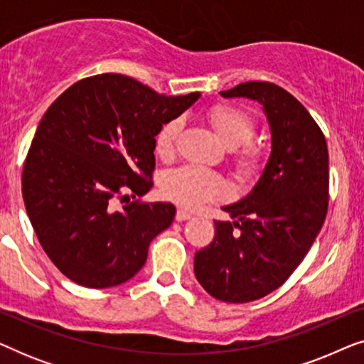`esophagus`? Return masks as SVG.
I'll return each mask as SVG.
<instances>
[{"label": "esophagus", "mask_w": 364, "mask_h": 364, "mask_svg": "<svg viewBox=\"0 0 364 364\" xmlns=\"http://www.w3.org/2000/svg\"><path fill=\"white\" fill-rule=\"evenodd\" d=\"M192 217V213L186 210V208H178L177 213H176V220L177 222H183V220H188V218Z\"/></svg>", "instance_id": "obj_1"}]
</instances>
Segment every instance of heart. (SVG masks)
Wrapping results in <instances>:
<instances>
[{
  "label": "heart",
  "mask_w": 364,
  "mask_h": 364,
  "mask_svg": "<svg viewBox=\"0 0 364 364\" xmlns=\"http://www.w3.org/2000/svg\"><path fill=\"white\" fill-rule=\"evenodd\" d=\"M207 119L220 141L232 151L230 161L235 176L240 181L255 178L267 164V149L263 144L252 141L257 129L255 116L238 104L222 102L208 109ZM181 132V119H168L162 124L154 139L157 157L168 161L173 156ZM162 192L183 207H197L222 198L227 193V183L218 173L187 166L164 177Z\"/></svg>",
  "instance_id": "b5f03b06"
}]
</instances>
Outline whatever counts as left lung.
<instances>
[{
  "mask_svg": "<svg viewBox=\"0 0 364 364\" xmlns=\"http://www.w3.org/2000/svg\"><path fill=\"white\" fill-rule=\"evenodd\" d=\"M223 97L255 99L272 129V154L245 198L223 207L215 237L196 253L193 270L208 295L227 303L267 296L285 283L310 250L328 210V147L305 106L268 81H248Z\"/></svg>",
  "mask_w": 364,
  "mask_h": 364,
  "instance_id": "left-lung-1",
  "label": "left lung"
}]
</instances>
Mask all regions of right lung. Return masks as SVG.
I'll return each mask as SVG.
<instances>
[{"instance_id":"add662e5","label":"right lung","mask_w":364,"mask_h":364,"mask_svg":"<svg viewBox=\"0 0 364 364\" xmlns=\"http://www.w3.org/2000/svg\"><path fill=\"white\" fill-rule=\"evenodd\" d=\"M198 96H164L107 73L73 84L44 112L23 166V198L43 250L69 280L116 287L144 267L176 207L129 202V193L151 191L157 131ZM117 200L128 202L119 209Z\"/></svg>"}]
</instances>
